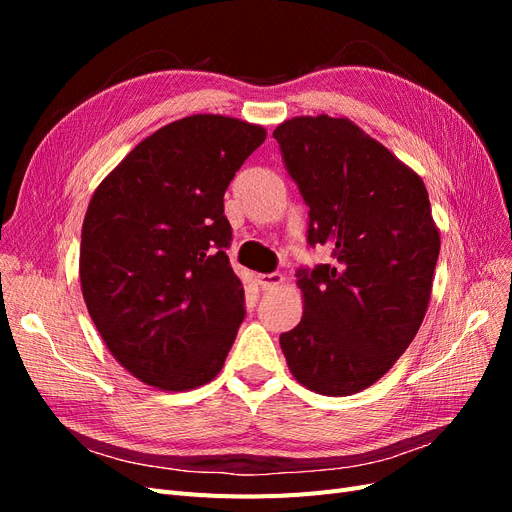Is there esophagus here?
<instances>
[{
  "label": "esophagus",
  "instance_id": "esophagus-1",
  "mask_svg": "<svg viewBox=\"0 0 512 512\" xmlns=\"http://www.w3.org/2000/svg\"><path fill=\"white\" fill-rule=\"evenodd\" d=\"M256 280H258L260 288L273 290V288H277V286H282L284 275H282V273H260V275L256 277Z\"/></svg>",
  "mask_w": 512,
  "mask_h": 512
}]
</instances>
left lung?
<instances>
[{
  "mask_svg": "<svg viewBox=\"0 0 512 512\" xmlns=\"http://www.w3.org/2000/svg\"><path fill=\"white\" fill-rule=\"evenodd\" d=\"M273 136L309 205V245L335 256L297 273L303 316L280 346L305 389L354 395L395 365L427 314L440 254L427 188L348 117H292Z\"/></svg>",
  "mask_w": 512,
  "mask_h": 512,
  "instance_id": "left-lung-1",
  "label": "left lung"
}]
</instances>
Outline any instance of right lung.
Here are the masks:
<instances>
[{"mask_svg": "<svg viewBox=\"0 0 512 512\" xmlns=\"http://www.w3.org/2000/svg\"><path fill=\"white\" fill-rule=\"evenodd\" d=\"M267 130L190 115L149 134L89 200L79 275L115 361L158 391L220 374L243 322V284L224 247V192Z\"/></svg>", "mask_w": 512, "mask_h": 512, "instance_id": "1", "label": "right lung"}]
</instances>
